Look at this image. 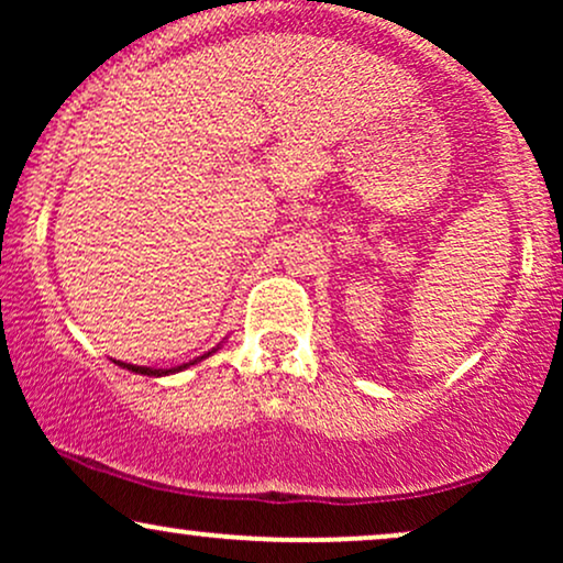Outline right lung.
<instances>
[{"label":"right lung","mask_w":563,"mask_h":563,"mask_svg":"<svg viewBox=\"0 0 563 563\" xmlns=\"http://www.w3.org/2000/svg\"><path fill=\"white\" fill-rule=\"evenodd\" d=\"M219 346H222V344H219ZM219 346H214V349H211V352L200 354V357H196V360H190V363H183V365H174V367H147V365H129V363H119V365H121V367H126V371H132V373H140V376H151V378H161V376H172V373H179V371H185V367H190V365H198V363H200V360L211 357V354H214Z\"/></svg>","instance_id":"add662e5"}]
</instances>
